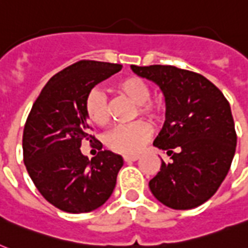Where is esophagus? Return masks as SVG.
Returning <instances> with one entry per match:
<instances>
[{
  "label": "esophagus",
  "instance_id": "34e87169",
  "mask_svg": "<svg viewBox=\"0 0 248 248\" xmlns=\"http://www.w3.org/2000/svg\"><path fill=\"white\" fill-rule=\"evenodd\" d=\"M124 162H135L139 159V155H124Z\"/></svg>",
  "mask_w": 248,
  "mask_h": 248
}]
</instances>
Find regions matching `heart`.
Instances as JSON below:
<instances>
[{
  "label": "heart",
  "mask_w": 248,
  "mask_h": 248,
  "mask_svg": "<svg viewBox=\"0 0 248 248\" xmlns=\"http://www.w3.org/2000/svg\"><path fill=\"white\" fill-rule=\"evenodd\" d=\"M116 90L138 105V112L149 118H159L163 113V105L158 100H151L149 86L139 77H124L116 83ZM85 114L91 124L107 126L110 120V108L105 93L99 89H93L85 99ZM152 135L151 124L144 121L120 126L108 132L104 138L105 145L121 155H136L141 151Z\"/></svg>",
  "instance_id": "1"
}]
</instances>
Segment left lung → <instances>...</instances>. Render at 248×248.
I'll return each mask as SVG.
<instances>
[{"label":"left lung","mask_w":248,"mask_h":248,"mask_svg":"<svg viewBox=\"0 0 248 248\" xmlns=\"http://www.w3.org/2000/svg\"><path fill=\"white\" fill-rule=\"evenodd\" d=\"M155 82L166 103L165 124L153 141L171 155L151 181L152 194L173 210H189L208 201L227 176L237 135L231 105L206 77L172 65H131Z\"/></svg>","instance_id":"left-lung-1"}]
</instances>
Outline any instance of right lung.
Wrapping results in <instances>:
<instances>
[{
	"instance_id": "right-lung-1",
	"label": "right lung",
	"mask_w": 248,
	"mask_h": 248,
	"mask_svg": "<svg viewBox=\"0 0 248 248\" xmlns=\"http://www.w3.org/2000/svg\"><path fill=\"white\" fill-rule=\"evenodd\" d=\"M121 69L95 60L72 64L50 78L31 109L23 132L25 167L45 200L62 211H93L116 186L124 158L100 151L89 159L79 148L93 139L85 114L87 93Z\"/></svg>"
}]
</instances>
